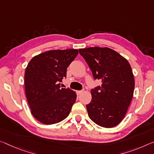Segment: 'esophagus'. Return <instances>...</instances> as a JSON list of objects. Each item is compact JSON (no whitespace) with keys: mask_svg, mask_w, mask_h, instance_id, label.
Instances as JSON below:
<instances>
[{"mask_svg":"<svg viewBox=\"0 0 154 154\" xmlns=\"http://www.w3.org/2000/svg\"><path fill=\"white\" fill-rule=\"evenodd\" d=\"M82 92H83V90H78V91H77V94H82Z\"/></svg>","mask_w":154,"mask_h":154,"instance_id":"34e87169","label":"esophagus"}]
</instances>
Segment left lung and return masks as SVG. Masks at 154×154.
<instances>
[{"instance_id": "left-lung-1", "label": "left lung", "mask_w": 154, "mask_h": 154, "mask_svg": "<svg viewBox=\"0 0 154 154\" xmlns=\"http://www.w3.org/2000/svg\"><path fill=\"white\" fill-rule=\"evenodd\" d=\"M79 53L101 86L91 90L86 105L88 116L99 126L110 128L121 123L131 103L134 78L128 61L108 47L79 48Z\"/></svg>"}]
</instances>
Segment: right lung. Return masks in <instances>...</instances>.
I'll return each instance as SVG.
<instances>
[{
    "label": "right lung",
    "mask_w": 154,
    "mask_h": 154,
    "mask_svg": "<svg viewBox=\"0 0 154 154\" xmlns=\"http://www.w3.org/2000/svg\"><path fill=\"white\" fill-rule=\"evenodd\" d=\"M78 53L77 49L48 51L33 57L26 66V97L31 114L42 123H57L69 115L77 94L60 85Z\"/></svg>",
    "instance_id": "right-lung-1"
}]
</instances>
